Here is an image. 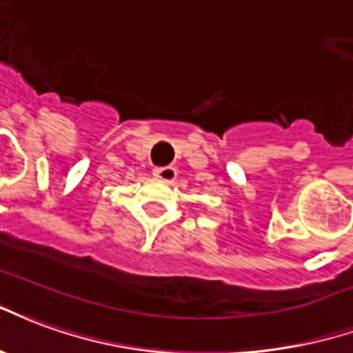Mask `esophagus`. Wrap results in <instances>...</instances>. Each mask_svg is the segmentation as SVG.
Here are the masks:
<instances>
[{"mask_svg":"<svg viewBox=\"0 0 353 353\" xmlns=\"http://www.w3.org/2000/svg\"><path fill=\"white\" fill-rule=\"evenodd\" d=\"M154 176L159 180H163V182H173L176 179V169L174 167H156L154 169Z\"/></svg>","mask_w":353,"mask_h":353,"instance_id":"obj_1","label":"esophagus"}]
</instances>
